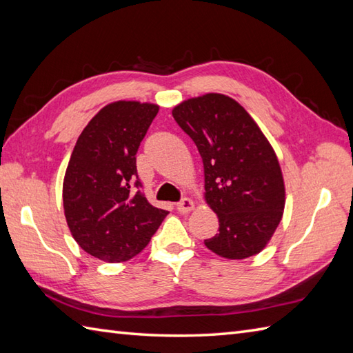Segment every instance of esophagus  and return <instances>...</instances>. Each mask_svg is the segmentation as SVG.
Wrapping results in <instances>:
<instances>
[{
  "mask_svg": "<svg viewBox=\"0 0 353 353\" xmlns=\"http://www.w3.org/2000/svg\"><path fill=\"white\" fill-rule=\"evenodd\" d=\"M176 208H177V211L181 212V214H188V212H191L194 208H196V203H194V201L191 200V199H182L181 201H179V203L176 205Z\"/></svg>",
  "mask_w": 353,
  "mask_h": 353,
  "instance_id": "1",
  "label": "esophagus"
}]
</instances>
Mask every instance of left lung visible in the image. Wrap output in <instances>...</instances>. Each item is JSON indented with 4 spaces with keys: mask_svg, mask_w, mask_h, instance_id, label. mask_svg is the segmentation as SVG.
Returning <instances> with one entry per match:
<instances>
[{
    "mask_svg": "<svg viewBox=\"0 0 353 353\" xmlns=\"http://www.w3.org/2000/svg\"><path fill=\"white\" fill-rule=\"evenodd\" d=\"M197 145L205 168V199L219 216V234L205 239L228 259L259 253L285 206V185L273 147L247 110L223 94L190 99L172 109Z\"/></svg>",
    "mask_w": 353,
    "mask_h": 353,
    "instance_id": "left-lung-1",
    "label": "left lung"
}]
</instances>
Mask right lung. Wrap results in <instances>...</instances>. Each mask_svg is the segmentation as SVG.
<instances>
[{"mask_svg": "<svg viewBox=\"0 0 353 353\" xmlns=\"http://www.w3.org/2000/svg\"><path fill=\"white\" fill-rule=\"evenodd\" d=\"M159 106L115 101L79 137L63 179L66 223L77 244L106 262L133 258L148 244L168 211L139 191L137 153Z\"/></svg>", "mask_w": 353, "mask_h": 353, "instance_id": "add662e5", "label": "right lung"}]
</instances>
